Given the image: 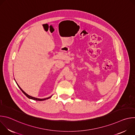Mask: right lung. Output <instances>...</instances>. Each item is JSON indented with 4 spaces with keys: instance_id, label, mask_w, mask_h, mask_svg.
Segmentation results:
<instances>
[{
    "instance_id": "add662e5",
    "label": "right lung",
    "mask_w": 135,
    "mask_h": 135,
    "mask_svg": "<svg viewBox=\"0 0 135 135\" xmlns=\"http://www.w3.org/2000/svg\"><path fill=\"white\" fill-rule=\"evenodd\" d=\"M16 84H17V86H18V88H20V89L22 91V92L27 96V97L28 98H29V99H32V100H38V101H43V100H46V99H49V98H50L52 95H51V96H50V97H48V98H44V99H40V98H35V97H32V96H30V95H28V94H27L20 86H19V85L17 84V83H16Z\"/></svg>"
}]
</instances>
